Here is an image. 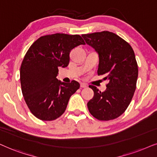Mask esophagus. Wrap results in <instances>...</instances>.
<instances>
[{
  "label": "esophagus",
  "mask_w": 157,
  "mask_h": 157,
  "mask_svg": "<svg viewBox=\"0 0 157 157\" xmlns=\"http://www.w3.org/2000/svg\"><path fill=\"white\" fill-rule=\"evenodd\" d=\"M87 87V84H85L84 82H81L80 83V87H82V88H84V87Z\"/></svg>",
  "instance_id": "34e87169"
}]
</instances>
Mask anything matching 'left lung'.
<instances>
[{"label": "left lung", "mask_w": 157, "mask_h": 157, "mask_svg": "<svg viewBox=\"0 0 157 157\" xmlns=\"http://www.w3.org/2000/svg\"><path fill=\"white\" fill-rule=\"evenodd\" d=\"M87 44L99 54L98 75H105L107 88L101 92L89 85L94 96L87 103L92 116L110 121L122 115L130 104L139 74L134 52L128 42L108 31L82 34Z\"/></svg>", "instance_id": "8db88e82"}]
</instances>
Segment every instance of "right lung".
I'll return each mask as SVG.
<instances>
[{
    "instance_id": "obj_1",
    "label": "right lung",
    "mask_w": 157,
    "mask_h": 157,
    "mask_svg": "<svg viewBox=\"0 0 157 157\" xmlns=\"http://www.w3.org/2000/svg\"><path fill=\"white\" fill-rule=\"evenodd\" d=\"M85 44L80 35L54 33L41 36L29 47L20 70L21 90L33 116L53 121L65 111L69 100L80 84L62 82L57 78L59 67L70 62L71 50Z\"/></svg>"
}]
</instances>
